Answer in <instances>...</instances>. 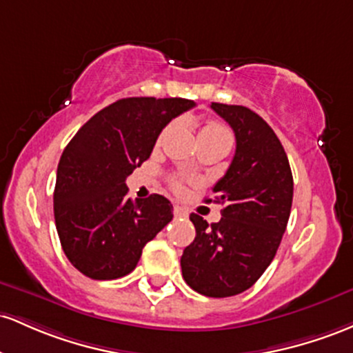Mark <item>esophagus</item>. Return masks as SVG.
Here are the masks:
<instances>
[{"instance_id": "34e87169", "label": "esophagus", "mask_w": 353, "mask_h": 353, "mask_svg": "<svg viewBox=\"0 0 353 353\" xmlns=\"http://www.w3.org/2000/svg\"><path fill=\"white\" fill-rule=\"evenodd\" d=\"M173 213H175L176 219H187L188 216L187 210H185L183 207H178V205H175V208H173Z\"/></svg>"}]
</instances>
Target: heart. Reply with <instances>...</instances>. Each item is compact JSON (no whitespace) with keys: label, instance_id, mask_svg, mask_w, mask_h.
<instances>
[{"label":"heart","instance_id":"b5f03b06","mask_svg":"<svg viewBox=\"0 0 353 353\" xmlns=\"http://www.w3.org/2000/svg\"><path fill=\"white\" fill-rule=\"evenodd\" d=\"M198 141H215V143L227 145L230 148V146H232V134H230V132L225 128L223 125L216 123V121H207V123L200 128V133H198ZM180 187H181L180 183H175L176 190Z\"/></svg>","mask_w":353,"mask_h":353}]
</instances>
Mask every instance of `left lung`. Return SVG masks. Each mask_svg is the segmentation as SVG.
Listing matches in <instances>:
<instances>
[{
	"mask_svg": "<svg viewBox=\"0 0 353 353\" xmlns=\"http://www.w3.org/2000/svg\"><path fill=\"white\" fill-rule=\"evenodd\" d=\"M235 133L236 150L213 192L219 223L190 215L196 236L181 255L193 290L223 299L248 290L272 263L290 216L294 176L287 153L262 117L240 105L212 103ZM212 201V200H207Z\"/></svg>",
	"mask_w": 353,
	"mask_h": 353,
	"instance_id": "obj_1",
	"label": "left lung"
}]
</instances>
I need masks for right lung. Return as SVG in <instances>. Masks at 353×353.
<instances>
[{
	"mask_svg": "<svg viewBox=\"0 0 353 353\" xmlns=\"http://www.w3.org/2000/svg\"><path fill=\"white\" fill-rule=\"evenodd\" d=\"M185 98H123L91 117L63 150L53 205L65 255L93 280L134 270L141 250L173 219L165 196L128 198L125 180L148 160L158 134L193 108Z\"/></svg>",
	"mask_w": 353,
	"mask_h": 353,
	"instance_id": "add662e5",
	"label": "right lung"
}]
</instances>
